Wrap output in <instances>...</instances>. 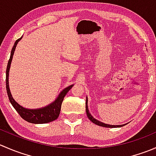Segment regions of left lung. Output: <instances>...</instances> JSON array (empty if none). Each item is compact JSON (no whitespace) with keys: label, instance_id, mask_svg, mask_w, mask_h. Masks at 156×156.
<instances>
[{"label":"left lung","instance_id":"1","mask_svg":"<svg viewBox=\"0 0 156 156\" xmlns=\"http://www.w3.org/2000/svg\"><path fill=\"white\" fill-rule=\"evenodd\" d=\"M86 112H87L88 119H89L90 120L91 122H93V123L96 124V125H100V126L106 127H116L122 126V125H106V124L102 123V122H99V121H97V119H94V117H92V115H91L90 114L89 110H88V108H87V98L86 99ZM124 125H123V126H124Z\"/></svg>","mask_w":156,"mask_h":156}]
</instances>
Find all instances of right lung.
<instances>
[{
  "mask_svg": "<svg viewBox=\"0 0 156 156\" xmlns=\"http://www.w3.org/2000/svg\"><path fill=\"white\" fill-rule=\"evenodd\" d=\"M21 38H19L18 40L16 41L15 44H14L13 47H12V50H11L10 57L8 61V63H7V70H6V88H7V92L9 97V100H10V102L11 103V104H12V106L17 111V112L26 122L33 124H45L48 123V122H51L53 121L56 120L59 117L61 109V106H62V103L63 101L64 97L66 95L67 93L69 92V90L73 87V85H70L69 87L65 88L60 93V94H59L58 98L56 100V101H54L52 104L49 105L47 107L38 108V109H28V108H25L23 106H20V105H19L13 100V98H12V95L10 94V88H9L8 84V76L11 61H12V56H13L14 51H15V48L16 47L17 43L21 40Z\"/></svg>",
  "mask_w": 156,
  "mask_h": 156,
  "instance_id": "obj_1",
  "label": "right lung"
}]
</instances>
